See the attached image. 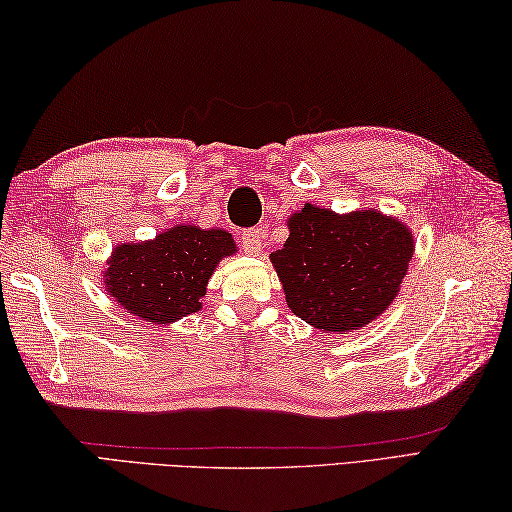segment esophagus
Returning <instances> with one entry per match:
<instances>
[{"instance_id":"esophagus-1","label":"esophagus","mask_w":512,"mask_h":512,"mask_svg":"<svg viewBox=\"0 0 512 512\" xmlns=\"http://www.w3.org/2000/svg\"><path fill=\"white\" fill-rule=\"evenodd\" d=\"M239 239H242V246L246 248V253L257 255L259 250H262L266 233L262 231V228H250V231H244Z\"/></svg>"}]
</instances>
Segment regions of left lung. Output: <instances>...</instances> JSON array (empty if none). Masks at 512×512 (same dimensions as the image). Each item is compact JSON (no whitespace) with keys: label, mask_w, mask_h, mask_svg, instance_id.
Segmentation results:
<instances>
[{"label":"left lung","mask_w":512,"mask_h":512,"mask_svg":"<svg viewBox=\"0 0 512 512\" xmlns=\"http://www.w3.org/2000/svg\"><path fill=\"white\" fill-rule=\"evenodd\" d=\"M273 259L288 308L321 332L358 330L394 301L413 255L409 228L378 211L306 204Z\"/></svg>","instance_id":"1"}]
</instances>
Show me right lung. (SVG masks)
<instances>
[{"mask_svg": "<svg viewBox=\"0 0 512 512\" xmlns=\"http://www.w3.org/2000/svg\"><path fill=\"white\" fill-rule=\"evenodd\" d=\"M233 253V237L220 228L176 226L154 242L116 246L105 288L134 317L171 323L200 310L206 281Z\"/></svg>", "mask_w": 512, "mask_h": 512, "instance_id": "obj_1", "label": "right lung"}]
</instances>
